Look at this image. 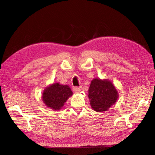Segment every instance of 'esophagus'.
<instances>
[{
	"instance_id": "obj_1",
	"label": "esophagus",
	"mask_w": 155,
	"mask_h": 155,
	"mask_svg": "<svg viewBox=\"0 0 155 155\" xmlns=\"http://www.w3.org/2000/svg\"><path fill=\"white\" fill-rule=\"evenodd\" d=\"M73 90L75 92H79V91L81 90V86L80 87H73Z\"/></svg>"
}]
</instances>
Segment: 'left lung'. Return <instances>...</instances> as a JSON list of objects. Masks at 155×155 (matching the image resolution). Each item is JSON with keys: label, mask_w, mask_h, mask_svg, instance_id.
I'll use <instances>...</instances> for the list:
<instances>
[{"label": "left lung", "mask_w": 155, "mask_h": 155, "mask_svg": "<svg viewBox=\"0 0 155 155\" xmlns=\"http://www.w3.org/2000/svg\"><path fill=\"white\" fill-rule=\"evenodd\" d=\"M88 97L91 105L95 111H106L118 99V92L109 81L96 78L91 81Z\"/></svg>", "instance_id": "8db88e82"}]
</instances>
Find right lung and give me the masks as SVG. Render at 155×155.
I'll list each match as a JSON object with an SVG mask.
<instances>
[{
	"label": "right lung",
	"mask_w": 155,
	"mask_h": 155,
	"mask_svg": "<svg viewBox=\"0 0 155 155\" xmlns=\"http://www.w3.org/2000/svg\"><path fill=\"white\" fill-rule=\"evenodd\" d=\"M72 95V91L68 85L55 83L45 88L43 94V100L46 105L51 109L59 110Z\"/></svg>",
	"instance_id": "1"
}]
</instances>
